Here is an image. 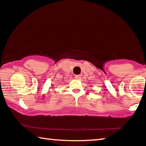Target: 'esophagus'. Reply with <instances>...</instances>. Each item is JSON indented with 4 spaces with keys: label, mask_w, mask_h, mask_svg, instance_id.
I'll use <instances>...</instances> for the list:
<instances>
[{
    "label": "esophagus",
    "mask_w": 146,
    "mask_h": 146,
    "mask_svg": "<svg viewBox=\"0 0 146 146\" xmlns=\"http://www.w3.org/2000/svg\"><path fill=\"white\" fill-rule=\"evenodd\" d=\"M75 78L76 79H78V80H79L80 78H81V75H75Z\"/></svg>",
    "instance_id": "obj_1"
}]
</instances>
